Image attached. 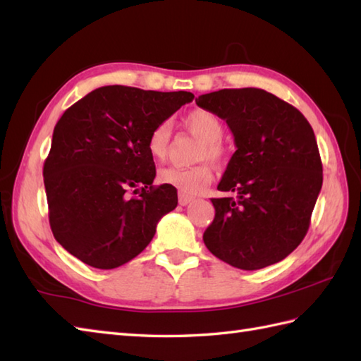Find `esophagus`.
<instances>
[{
	"mask_svg": "<svg viewBox=\"0 0 361 361\" xmlns=\"http://www.w3.org/2000/svg\"><path fill=\"white\" fill-rule=\"evenodd\" d=\"M190 202H193V197L185 196V195H179V204L180 205H188Z\"/></svg>",
	"mask_w": 361,
	"mask_h": 361,
	"instance_id": "esophagus-1",
	"label": "esophagus"
}]
</instances>
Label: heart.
<instances>
[{"label": "heart", "instance_id": "obj_1", "mask_svg": "<svg viewBox=\"0 0 361 361\" xmlns=\"http://www.w3.org/2000/svg\"><path fill=\"white\" fill-rule=\"evenodd\" d=\"M182 124L191 134L201 140L197 148V160H212L215 164H221L226 157V149L221 143L224 135V123L210 110L195 109L182 118ZM171 129L168 123H159L157 126L149 132L148 151L151 157L156 160H164L170 149ZM213 179V171L207 164H201L191 168H164L159 173V180L164 185L173 187L179 191V195L197 196L201 195Z\"/></svg>", "mask_w": 361, "mask_h": 361}]
</instances>
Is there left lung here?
Wrapping results in <instances>:
<instances>
[{
  "mask_svg": "<svg viewBox=\"0 0 361 361\" xmlns=\"http://www.w3.org/2000/svg\"><path fill=\"white\" fill-rule=\"evenodd\" d=\"M196 104L223 118L237 151L213 197V223L204 243L219 260L254 271L283 260L310 226L322 187L314 132L288 102L262 88H223Z\"/></svg>",
  "mask_w": 361,
  "mask_h": 361,
  "instance_id": "left-lung-1",
  "label": "left lung"
}]
</instances>
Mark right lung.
<instances>
[{"label":"right lung","mask_w":361,"mask_h":361,"mask_svg":"<svg viewBox=\"0 0 361 361\" xmlns=\"http://www.w3.org/2000/svg\"><path fill=\"white\" fill-rule=\"evenodd\" d=\"M190 92L99 87L57 121L43 165L49 226L76 259L98 269L130 262L149 245L160 218L178 205V190L152 185L149 132Z\"/></svg>","instance_id":"obj_1"}]
</instances>
